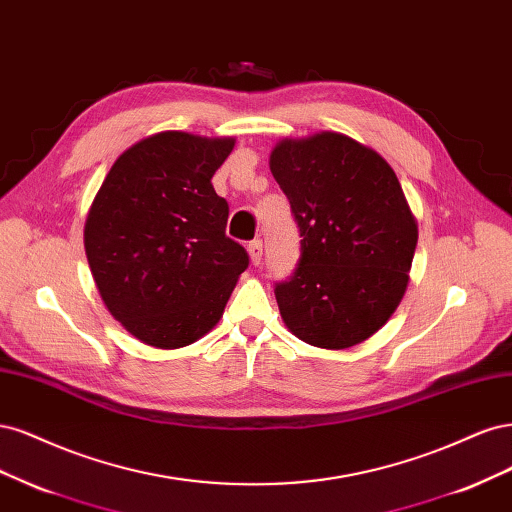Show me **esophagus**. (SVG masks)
Returning <instances> with one entry per match:
<instances>
[{
	"label": "esophagus",
	"mask_w": 512,
	"mask_h": 512,
	"mask_svg": "<svg viewBox=\"0 0 512 512\" xmlns=\"http://www.w3.org/2000/svg\"><path fill=\"white\" fill-rule=\"evenodd\" d=\"M246 249H249L253 266H259L261 255H263V242L261 240H253V242H249V246H246Z\"/></svg>",
	"instance_id": "1"
}]
</instances>
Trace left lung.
<instances>
[{
  "mask_svg": "<svg viewBox=\"0 0 512 512\" xmlns=\"http://www.w3.org/2000/svg\"><path fill=\"white\" fill-rule=\"evenodd\" d=\"M270 170L302 236L298 268L274 289L280 317L321 349L364 342L402 302L417 249L398 176L372 148L336 131L280 140Z\"/></svg>",
  "mask_w": 512,
  "mask_h": 512,
  "instance_id": "8db88e82",
  "label": "left lung"
}]
</instances>
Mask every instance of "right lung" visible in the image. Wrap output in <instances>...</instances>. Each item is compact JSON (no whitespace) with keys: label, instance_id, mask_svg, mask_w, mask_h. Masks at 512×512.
<instances>
[{"label":"right lung","instance_id":"right-lung-1","mask_svg":"<svg viewBox=\"0 0 512 512\" xmlns=\"http://www.w3.org/2000/svg\"><path fill=\"white\" fill-rule=\"evenodd\" d=\"M234 142L161 131L127 148L95 195L89 268L110 315L144 344L180 349L208 334L249 268L210 183Z\"/></svg>","mask_w":512,"mask_h":512}]
</instances>
